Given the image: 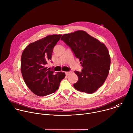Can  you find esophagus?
<instances>
[{
  "mask_svg": "<svg viewBox=\"0 0 133 133\" xmlns=\"http://www.w3.org/2000/svg\"><path fill=\"white\" fill-rule=\"evenodd\" d=\"M65 73H66V75L67 76H68V75H69L70 74H71L72 73V72H71V71H67V72H65Z\"/></svg>",
  "mask_w": 133,
  "mask_h": 133,
  "instance_id": "esophagus-1",
  "label": "esophagus"
}]
</instances>
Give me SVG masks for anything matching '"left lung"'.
<instances>
[{"label":"left lung","instance_id":"left-lung-1","mask_svg":"<svg viewBox=\"0 0 133 133\" xmlns=\"http://www.w3.org/2000/svg\"><path fill=\"white\" fill-rule=\"evenodd\" d=\"M61 39L71 48L83 67L81 72L74 71L78 77L74 88L81 92L94 93L102 85L109 73L111 57L107 48L82 30L65 34Z\"/></svg>","mask_w":133,"mask_h":133}]
</instances>
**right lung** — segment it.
Returning a JSON list of instances; mask_svg holds the SVG:
<instances>
[{"mask_svg": "<svg viewBox=\"0 0 133 133\" xmlns=\"http://www.w3.org/2000/svg\"><path fill=\"white\" fill-rule=\"evenodd\" d=\"M62 34L49 35L29 44L23 50L21 59V71L29 89L38 96L55 92L59 88L65 73L50 70L46 67L52 59L54 47Z\"/></svg>", "mask_w": 133, "mask_h": 133, "instance_id": "1", "label": "right lung"}]
</instances>
